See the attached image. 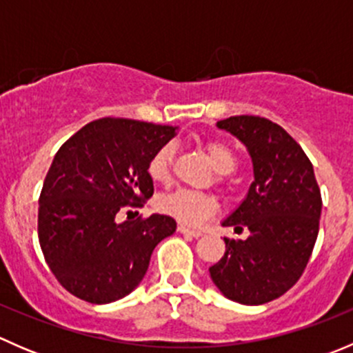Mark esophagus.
<instances>
[{
    "label": "esophagus",
    "mask_w": 353,
    "mask_h": 353,
    "mask_svg": "<svg viewBox=\"0 0 353 353\" xmlns=\"http://www.w3.org/2000/svg\"><path fill=\"white\" fill-rule=\"evenodd\" d=\"M177 230H179L181 234H184V236H191V237H199V236H201V230L190 229V227H186V225H179V227H177Z\"/></svg>",
    "instance_id": "34e87169"
}]
</instances>
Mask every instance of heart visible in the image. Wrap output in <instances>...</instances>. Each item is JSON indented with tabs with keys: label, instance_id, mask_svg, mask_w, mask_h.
<instances>
[{
	"label": "heart",
	"instance_id": "obj_1",
	"mask_svg": "<svg viewBox=\"0 0 353 353\" xmlns=\"http://www.w3.org/2000/svg\"><path fill=\"white\" fill-rule=\"evenodd\" d=\"M210 159L219 172L229 174L236 169L237 159L234 152L227 145L219 143V141H210L206 145ZM176 154L174 143H163L162 147L157 148L155 154L150 157L147 165L148 177L154 183H165L170 177L172 170V160ZM157 210L167 216H172L174 220L188 225H198L203 220L208 219L216 208V201L210 194L201 193L196 190H186L179 188L170 193H163L157 198Z\"/></svg>",
	"mask_w": 353,
	"mask_h": 353
}]
</instances>
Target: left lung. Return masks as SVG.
Masks as SVG:
<instances>
[{"mask_svg":"<svg viewBox=\"0 0 353 353\" xmlns=\"http://www.w3.org/2000/svg\"><path fill=\"white\" fill-rule=\"evenodd\" d=\"M248 148L254 181L222 225L249 230L223 239L225 254L210 276L227 299L259 305L283 295L301 279L319 232L321 191L311 160L276 123L259 116L219 121Z\"/></svg>","mask_w":353,"mask_h":353,"instance_id":"left-lung-1","label":"left lung"}]
</instances>
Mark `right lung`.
Masks as SVG:
<instances>
[{
  "mask_svg": "<svg viewBox=\"0 0 353 353\" xmlns=\"http://www.w3.org/2000/svg\"><path fill=\"white\" fill-rule=\"evenodd\" d=\"M174 126L123 117L85 124L54 155L39 198V243L70 294L92 304L126 297L143 280L155 245L176 232L172 216L130 219L154 194L147 165ZM128 213L119 224L117 212Z\"/></svg>",
  "mask_w": 353,
  "mask_h": 353,
  "instance_id": "add662e5",
  "label": "right lung"
}]
</instances>
